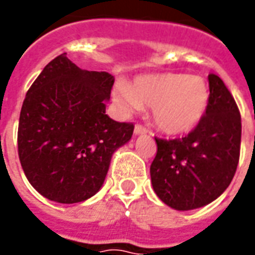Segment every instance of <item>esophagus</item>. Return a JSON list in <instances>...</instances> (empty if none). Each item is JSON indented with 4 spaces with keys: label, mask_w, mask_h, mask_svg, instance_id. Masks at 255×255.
Masks as SVG:
<instances>
[{
    "label": "esophagus",
    "mask_w": 255,
    "mask_h": 255,
    "mask_svg": "<svg viewBox=\"0 0 255 255\" xmlns=\"http://www.w3.org/2000/svg\"><path fill=\"white\" fill-rule=\"evenodd\" d=\"M133 131H135V133H136V135H139V133H146L147 131H149V129L144 127V126H142V124H139L138 123V124L135 126V129H133Z\"/></svg>",
    "instance_id": "esophagus-1"
}]
</instances>
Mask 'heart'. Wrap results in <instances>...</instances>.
<instances>
[{"instance_id": "1", "label": "heart", "mask_w": 255, "mask_h": 255, "mask_svg": "<svg viewBox=\"0 0 255 255\" xmlns=\"http://www.w3.org/2000/svg\"><path fill=\"white\" fill-rule=\"evenodd\" d=\"M115 95L126 109L150 106L157 127L173 135L191 131L201 122L209 102L205 80L183 73L138 76L129 86L120 84Z\"/></svg>"}]
</instances>
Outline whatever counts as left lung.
Instances as JSON below:
<instances>
[{
	"label": "left lung",
	"instance_id": "left-lung-1",
	"mask_svg": "<svg viewBox=\"0 0 255 255\" xmlns=\"http://www.w3.org/2000/svg\"><path fill=\"white\" fill-rule=\"evenodd\" d=\"M209 91L206 112L192 131L182 138H154L151 184L161 201L176 210L213 202L230 186L239 162V108L217 75H209Z\"/></svg>",
	"mask_w": 255,
	"mask_h": 255
}]
</instances>
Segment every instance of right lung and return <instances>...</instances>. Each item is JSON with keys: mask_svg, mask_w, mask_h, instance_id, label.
Instances as JSON below:
<instances>
[{"mask_svg": "<svg viewBox=\"0 0 255 255\" xmlns=\"http://www.w3.org/2000/svg\"><path fill=\"white\" fill-rule=\"evenodd\" d=\"M113 83L109 72L83 71L63 53L27 91L17 153L30 184L47 199L76 203L93 197L112 154L132 136V123L105 115Z\"/></svg>", "mask_w": 255, "mask_h": 255, "instance_id": "add662e5", "label": "right lung"}]
</instances>
